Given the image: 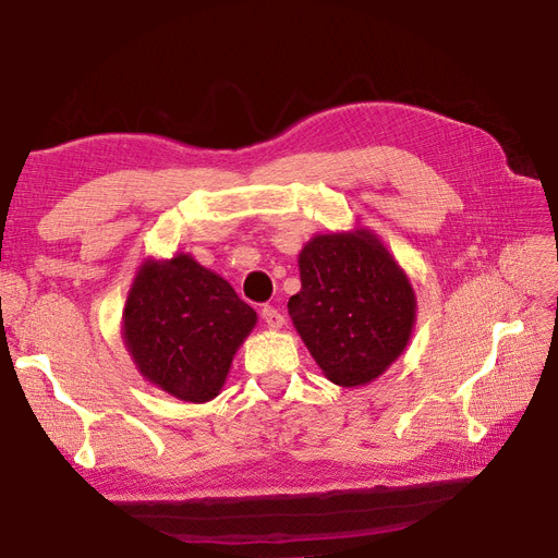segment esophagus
<instances>
[{"mask_svg": "<svg viewBox=\"0 0 558 558\" xmlns=\"http://www.w3.org/2000/svg\"><path fill=\"white\" fill-rule=\"evenodd\" d=\"M263 318H265V324H267V328H269V330H279V328H283V314H281L279 310H275V307L265 305V307H263Z\"/></svg>", "mask_w": 558, "mask_h": 558, "instance_id": "34e87169", "label": "esophagus"}]
</instances>
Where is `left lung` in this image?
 I'll return each instance as SVG.
<instances>
[{
  "mask_svg": "<svg viewBox=\"0 0 558 558\" xmlns=\"http://www.w3.org/2000/svg\"><path fill=\"white\" fill-rule=\"evenodd\" d=\"M298 267L289 314L320 373L347 388L386 373L416 320L414 289L391 251L367 228L314 234Z\"/></svg>",
  "mask_w": 558,
  "mask_h": 558,
  "instance_id": "obj_1",
  "label": "left lung"
}]
</instances>
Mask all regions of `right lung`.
<instances>
[{
	"instance_id": "right-lung-1",
	"label": "right lung",
	"mask_w": 558,
	"mask_h": 558,
	"mask_svg": "<svg viewBox=\"0 0 558 558\" xmlns=\"http://www.w3.org/2000/svg\"><path fill=\"white\" fill-rule=\"evenodd\" d=\"M232 286L191 253L146 258L123 310V342L140 375L183 402L214 400L234 353L256 328Z\"/></svg>"
}]
</instances>
